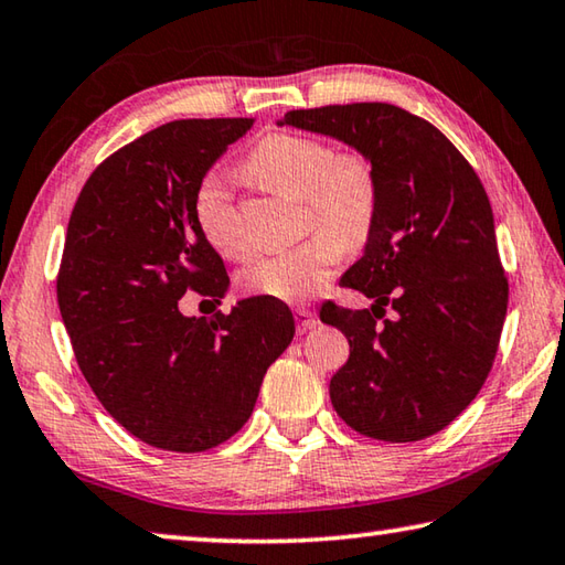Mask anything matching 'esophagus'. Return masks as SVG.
Listing matches in <instances>:
<instances>
[{"label":"esophagus","instance_id":"34e87169","mask_svg":"<svg viewBox=\"0 0 565 565\" xmlns=\"http://www.w3.org/2000/svg\"><path fill=\"white\" fill-rule=\"evenodd\" d=\"M294 313H296V323H299L301 333L317 327V313H313L311 309H303V306H299V309H296Z\"/></svg>","mask_w":565,"mask_h":565}]
</instances>
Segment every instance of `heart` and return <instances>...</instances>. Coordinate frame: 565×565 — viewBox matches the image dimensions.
Instances as JSON below:
<instances>
[{
    "label": "heart",
    "mask_w": 565,
    "mask_h": 565,
    "mask_svg": "<svg viewBox=\"0 0 565 565\" xmlns=\"http://www.w3.org/2000/svg\"><path fill=\"white\" fill-rule=\"evenodd\" d=\"M248 174L259 184L299 199L306 222L319 234L286 252L262 254L238 274L242 289L279 301H303L329 279L343 246L366 238L376 214V177L361 154L333 157V149L301 134H271L248 157ZM194 214L218 254L242 259L246 242L222 181L204 179Z\"/></svg>",
    "instance_id": "obj_1"
}]
</instances>
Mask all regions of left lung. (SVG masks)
Returning <instances> with one entry per match:
<instances>
[{
    "mask_svg": "<svg viewBox=\"0 0 565 565\" xmlns=\"http://www.w3.org/2000/svg\"><path fill=\"white\" fill-rule=\"evenodd\" d=\"M276 124L343 141L376 177L366 246L341 276L374 303L321 306V321L351 347L331 376L333 408L379 441L438 434L481 391L509 306L481 179L434 124L394 104L296 109ZM386 305L395 309L391 320Z\"/></svg>",
    "mask_w": 565,
    "mask_h": 565,
    "instance_id": "left-lung-1",
    "label": "left lung"
}]
</instances>
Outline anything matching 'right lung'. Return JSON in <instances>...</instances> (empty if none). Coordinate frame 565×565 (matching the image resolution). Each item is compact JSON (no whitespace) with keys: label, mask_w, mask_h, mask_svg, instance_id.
<instances>
[{"label":"right lung","mask_w":565,"mask_h":565,"mask_svg":"<svg viewBox=\"0 0 565 565\" xmlns=\"http://www.w3.org/2000/svg\"><path fill=\"white\" fill-rule=\"evenodd\" d=\"M254 119L161 124L102 161L66 226L56 299L76 363L102 406L154 448L196 454L252 416L266 369L294 339L289 306L252 296L186 317L179 299L228 289L194 196Z\"/></svg>","instance_id":"1"}]
</instances>
